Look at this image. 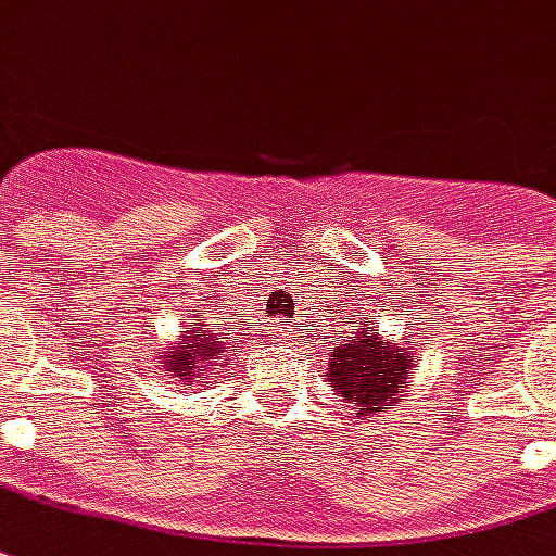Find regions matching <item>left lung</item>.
<instances>
[{"instance_id": "obj_1", "label": "left lung", "mask_w": 556, "mask_h": 556, "mask_svg": "<svg viewBox=\"0 0 556 556\" xmlns=\"http://www.w3.org/2000/svg\"><path fill=\"white\" fill-rule=\"evenodd\" d=\"M341 339L344 344L330 353V368L324 374L341 401L359 406L362 413L356 415L380 413L386 406L397 404L404 382L415 371L413 348L380 341L371 320Z\"/></svg>"}]
</instances>
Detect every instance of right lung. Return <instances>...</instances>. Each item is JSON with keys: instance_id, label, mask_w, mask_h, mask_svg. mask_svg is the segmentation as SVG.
<instances>
[{"instance_id": "obj_1", "label": "right lung", "mask_w": 556, "mask_h": 556, "mask_svg": "<svg viewBox=\"0 0 556 556\" xmlns=\"http://www.w3.org/2000/svg\"><path fill=\"white\" fill-rule=\"evenodd\" d=\"M185 332L188 336L167 351L162 368L170 371L167 377L191 382L194 377H200V371H205L208 365H215L224 356V341H217V332L208 330L205 324H191Z\"/></svg>"}]
</instances>
